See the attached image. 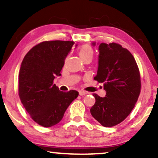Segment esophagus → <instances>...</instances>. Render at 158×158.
<instances>
[{
  "instance_id": "1",
  "label": "esophagus",
  "mask_w": 158,
  "mask_h": 158,
  "mask_svg": "<svg viewBox=\"0 0 158 158\" xmlns=\"http://www.w3.org/2000/svg\"><path fill=\"white\" fill-rule=\"evenodd\" d=\"M79 95H81V96H82V95H87V92H85V91H79Z\"/></svg>"
}]
</instances>
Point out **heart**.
Listing matches in <instances>:
<instances>
[{
	"mask_svg": "<svg viewBox=\"0 0 158 158\" xmlns=\"http://www.w3.org/2000/svg\"><path fill=\"white\" fill-rule=\"evenodd\" d=\"M93 50L92 47H89V46H83V47H81L80 50H79V56H80L81 59L87 57V56H93Z\"/></svg>",
	"mask_w": 158,
	"mask_h": 158,
	"instance_id": "heart-1",
	"label": "heart"
}]
</instances>
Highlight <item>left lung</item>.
Listing matches in <instances>:
<instances>
[{"instance_id":"1","label":"left lung","mask_w":158,"mask_h":158,"mask_svg":"<svg viewBox=\"0 0 158 158\" xmlns=\"http://www.w3.org/2000/svg\"><path fill=\"white\" fill-rule=\"evenodd\" d=\"M98 45V66L94 77L103 83L105 97L93 94L95 103L90 109L101 125L112 127L130 114L141 91V79L134 57L127 49L116 43H92Z\"/></svg>"}]
</instances>
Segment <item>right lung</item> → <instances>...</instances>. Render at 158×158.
I'll list each match as a JSON object with an SVG mask.
<instances>
[{
  "label": "right lung",
  "instance_id": "add662e5",
  "mask_svg": "<svg viewBox=\"0 0 158 158\" xmlns=\"http://www.w3.org/2000/svg\"><path fill=\"white\" fill-rule=\"evenodd\" d=\"M74 45L73 41H44L26 54L19 72V95L31 118L43 127L60 122L79 93L62 92L53 84L65 59ZM77 47V44L75 45Z\"/></svg>",
  "mask_w": 158,
  "mask_h": 158
}]
</instances>
